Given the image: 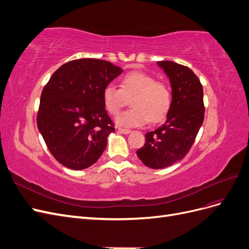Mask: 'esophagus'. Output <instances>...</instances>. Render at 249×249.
I'll return each mask as SVG.
<instances>
[{
	"label": "esophagus",
	"mask_w": 249,
	"mask_h": 249,
	"mask_svg": "<svg viewBox=\"0 0 249 249\" xmlns=\"http://www.w3.org/2000/svg\"><path fill=\"white\" fill-rule=\"evenodd\" d=\"M118 132L122 133V134H130L131 130H127V129H122V127H118Z\"/></svg>",
	"instance_id": "esophagus-1"
}]
</instances>
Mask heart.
Here are the masks:
<instances>
[{"label":"heart","mask_w":249,"mask_h":249,"mask_svg":"<svg viewBox=\"0 0 249 249\" xmlns=\"http://www.w3.org/2000/svg\"><path fill=\"white\" fill-rule=\"evenodd\" d=\"M132 109L118 115L116 123L123 126H140L148 123L162 122L171 108L170 88L148 73L132 71L123 78L120 88L108 84L103 90L104 106L111 115L119 111L131 100Z\"/></svg>","instance_id":"obj_1"}]
</instances>
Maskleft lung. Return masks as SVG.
<instances>
[{"label": "left lung", "instance_id": "left-lung-1", "mask_svg": "<svg viewBox=\"0 0 249 249\" xmlns=\"http://www.w3.org/2000/svg\"><path fill=\"white\" fill-rule=\"evenodd\" d=\"M171 85L172 103L165 123L145 134L137 156L153 169L168 167L188 154L205 118L203 89L189 67L172 61L158 62Z\"/></svg>", "mask_w": 249, "mask_h": 249}]
</instances>
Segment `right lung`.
Returning <instances> with one entry per match:
<instances>
[{"mask_svg": "<svg viewBox=\"0 0 249 249\" xmlns=\"http://www.w3.org/2000/svg\"><path fill=\"white\" fill-rule=\"evenodd\" d=\"M123 70L100 59L72 60L60 66L44 86L37 126L53 157L81 170L93 165L114 132L103 90Z\"/></svg>", "mask_w": 249, "mask_h": 249, "instance_id": "obj_1", "label": "right lung"}]
</instances>
